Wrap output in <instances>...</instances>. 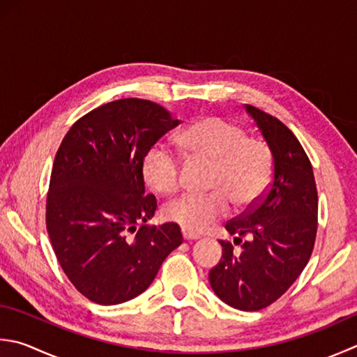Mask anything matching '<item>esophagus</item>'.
Returning a JSON list of instances; mask_svg holds the SVG:
<instances>
[{"label":"esophagus","instance_id":"34e87169","mask_svg":"<svg viewBox=\"0 0 357 357\" xmlns=\"http://www.w3.org/2000/svg\"><path fill=\"white\" fill-rule=\"evenodd\" d=\"M183 238L184 240H198L199 235L198 234H193V232H190V230H187V229H183Z\"/></svg>","mask_w":357,"mask_h":357}]
</instances>
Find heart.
Returning a JSON list of instances; mask_svg holds the SVG:
<instances>
[{
    "label": "heart",
    "mask_w": 357,
    "mask_h": 357,
    "mask_svg": "<svg viewBox=\"0 0 357 357\" xmlns=\"http://www.w3.org/2000/svg\"><path fill=\"white\" fill-rule=\"evenodd\" d=\"M181 151L190 160H207L208 193H184L164 208L165 218L190 232H204L235 207L252 206L261 198L272 178V151L258 137H249L240 125L218 116L195 121L176 136ZM145 183L170 195L181 183V162L165 146L155 145L142 164Z\"/></svg>",
    "instance_id": "obj_1"
}]
</instances>
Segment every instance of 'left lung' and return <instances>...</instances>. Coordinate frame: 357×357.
Returning <instances> with one entry per match:
<instances>
[{"mask_svg":"<svg viewBox=\"0 0 357 357\" xmlns=\"http://www.w3.org/2000/svg\"><path fill=\"white\" fill-rule=\"evenodd\" d=\"M272 151V184L226 230L241 243L235 252L220 241L222 257L208 272L212 289L240 311H258L280 298L302 274L317 232V188L312 167L298 139L278 119L246 105Z\"/></svg>","mask_w":357,"mask_h":357,"instance_id":"1","label":"left lung"}]
</instances>
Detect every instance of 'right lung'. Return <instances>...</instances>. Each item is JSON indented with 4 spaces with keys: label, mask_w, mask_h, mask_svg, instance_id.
<instances>
[{
    "label": "right lung",
    "mask_w": 357,
    "mask_h": 357,
    "mask_svg": "<svg viewBox=\"0 0 357 357\" xmlns=\"http://www.w3.org/2000/svg\"><path fill=\"white\" fill-rule=\"evenodd\" d=\"M181 121L160 105L121 99L89 111L55 155L46 227L55 257L77 291L99 305L137 297L183 243L174 222L146 226L158 202L145 195L149 150Z\"/></svg>",
    "instance_id": "add662e5"
}]
</instances>
